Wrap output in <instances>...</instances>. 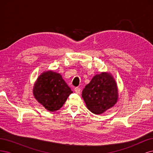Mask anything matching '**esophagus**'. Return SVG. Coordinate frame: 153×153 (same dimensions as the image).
I'll return each instance as SVG.
<instances>
[{
    "mask_svg": "<svg viewBox=\"0 0 153 153\" xmlns=\"http://www.w3.org/2000/svg\"><path fill=\"white\" fill-rule=\"evenodd\" d=\"M80 91H81V89H80V88H79V87H75V91L76 94H80Z\"/></svg>",
    "mask_w": 153,
    "mask_h": 153,
    "instance_id": "1",
    "label": "esophagus"
}]
</instances>
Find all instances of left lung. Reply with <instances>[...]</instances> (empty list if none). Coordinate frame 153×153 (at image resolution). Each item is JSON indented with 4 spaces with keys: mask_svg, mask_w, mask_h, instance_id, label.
Masks as SVG:
<instances>
[{
    "mask_svg": "<svg viewBox=\"0 0 153 153\" xmlns=\"http://www.w3.org/2000/svg\"><path fill=\"white\" fill-rule=\"evenodd\" d=\"M87 108L100 114L112 108L118 100V89L114 77L108 73L97 74L82 91Z\"/></svg>",
    "mask_w": 153,
    "mask_h": 153,
    "instance_id": "8db88e82",
    "label": "left lung"
}]
</instances>
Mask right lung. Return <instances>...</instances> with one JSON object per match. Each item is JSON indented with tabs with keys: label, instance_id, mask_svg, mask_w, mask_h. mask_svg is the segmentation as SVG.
<instances>
[{
	"label": "right lung",
	"instance_id": "add662e5",
	"mask_svg": "<svg viewBox=\"0 0 153 153\" xmlns=\"http://www.w3.org/2000/svg\"><path fill=\"white\" fill-rule=\"evenodd\" d=\"M72 92L62 76L52 71L41 73L33 88L36 100L50 112L61 108Z\"/></svg>",
	"mask_w": 153,
	"mask_h": 153
}]
</instances>
